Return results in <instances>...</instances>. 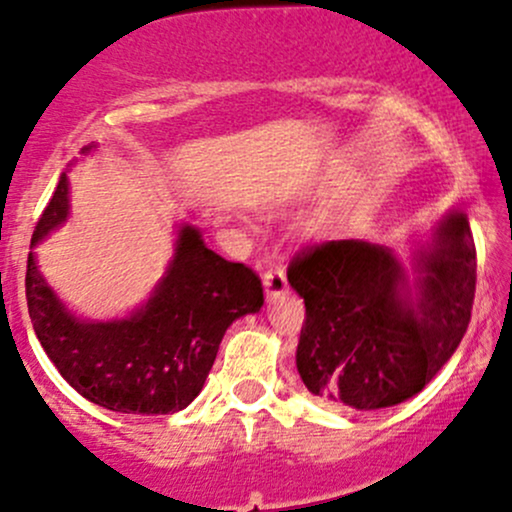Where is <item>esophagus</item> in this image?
<instances>
[{"instance_id": "1", "label": "esophagus", "mask_w": 512, "mask_h": 512, "mask_svg": "<svg viewBox=\"0 0 512 512\" xmlns=\"http://www.w3.org/2000/svg\"><path fill=\"white\" fill-rule=\"evenodd\" d=\"M262 284L269 298L281 296V293L289 291V281H286V272L281 264H272V267L262 274Z\"/></svg>"}]
</instances>
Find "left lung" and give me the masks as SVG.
<instances>
[{
    "label": "left lung",
    "instance_id": "left-lung-1",
    "mask_svg": "<svg viewBox=\"0 0 512 512\" xmlns=\"http://www.w3.org/2000/svg\"><path fill=\"white\" fill-rule=\"evenodd\" d=\"M416 301L399 296L390 250L325 240L291 257L289 284L305 301L296 366L310 395L358 411L385 409L424 390L472 320L477 248L464 214L440 226L421 257Z\"/></svg>",
    "mask_w": 512,
    "mask_h": 512
}]
</instances>
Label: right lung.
<instances>
[{"label":"right lung","instance_id":"obj_1","mask_svg":"<svg viewBox=\"0 0 512 512\" xmlns=\"http://www.w3.org/2000/svg\"><path fill=\"white\" fill-rule=\"evenodd\" d=\"M88 151V149H84ZM67 219V175L40 214L31 243ZM26 301L45 354L69 385L120 414H173L202 390L228 325L262 308L260 276L228 262L180 231L178 252L154 298L129 320L81 322L62 308L35 267L26 264Z\"/></svg>","mask_w":512,"mask_h":512}]
</instances>
